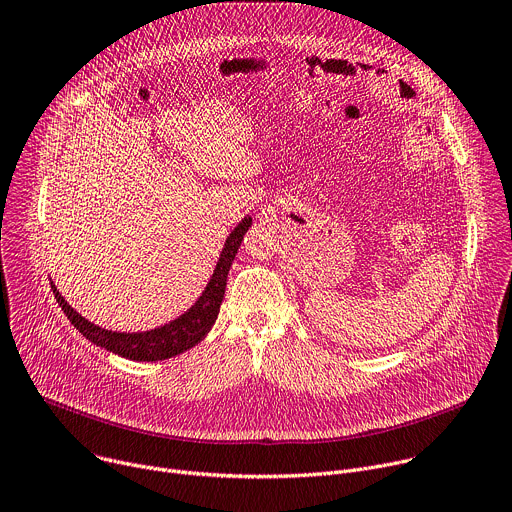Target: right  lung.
<instances>
[{
    "label": "right lung",
    "instance_id": "obj_1",
    "mask_svg": "<svg viewBox=\"0 0 512 512\" xmlns=\"http://www.w3.org/2000/svg\"><path fill=\"white\" fill-rule=\"evenodd\" d=\"M252 226V216H246L226 238L224 248L220 252V258L216 262V268L203 288V292L197 296V300L189 306V309L179 315L177 319L149 329V331H139V333H121V331H109L102 329L88 319H84L80 313H76L72 306L66 302V298L60 294L56 284L50 280L54 296L58 304L62 306L64 315L68 321L76 327V331L86 337L90 343L96 347L107 349L119 357L131 359V361H165L171 359L191 347H195L203 337H206L218 315H220V306L226 294V280L230 266L238 254V248L244 240V234Z\"/></svg>",
    "mask_w": 512,
    "mask_h": 512
}]
</instances>
